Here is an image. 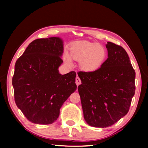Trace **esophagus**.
Instances as JSON below:
<instances>
[{"label":"esophagus","mask_w":148,"mask_h":148,"mask_svg":"<svg viewBox=\"0 0 148 148\" xmlns=\"http://www.w3.org/2000/svg\"><path fill=\"white\" fill-rule=\"evenodd\" d=\"M76 84L77 87H78L79 85L81 84V80H80L79 77H76Z\"/></svg>","instance_id":"34e87169"}]
</instances>
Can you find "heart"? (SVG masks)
<instances>
[{
	"label": "heart",
	"instance_id": "1",
	"mask_svg": "<svg viewBox=\"0 0 148 148\" xmlns=\"http://www.w3.org/2000/svg\"><path fill=\"white\" fill-rule=\"evenodd\" d=\"M107 57V51L99 44L92 42H77L70 47L69 54H65L64 60L71 65V59L79 61V68L86 72L97 71L102 66Z\"/></svg>",
	"mask_w": 148,
	"mask_h": 148
}]
</instances>
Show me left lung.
I'll return each mask as SVG.
<instances>
[{"instance_id":"8db88e82","label":"left lung","mask_w":148,"mask_h":148,"mask_svg":"<svg viewBox=\"0 0 148 148\" xmlns=\"http://www.w3.org/2000/svg\"><path fill=\"white\" fill-rule=\"evenodd\" d=\"M108 59L92 72H79L77 87L85 121L90 126L107 127L128 113L135 92V71L126 51L108 42Z\"/></svg>"}]
</instances>
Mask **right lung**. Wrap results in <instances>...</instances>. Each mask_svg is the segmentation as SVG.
Returning a JSON list of instances; mask_svg holds the SVG:
<instances>
[{"label": "right lung", "mask_w": 148, "mask_h": 148, "mask_svg": "<svg viewBox=\"0 0 148 148\" xmlns=\"http://www.w3.org/2000/svg\"><path fill=\"white\" fill-rule=\"evenodd\" d=\"M63 41L59 37L36 39L17 60L12 85L17 108L33 123L48 125L58 118L60 108L76 90V74L61 75Z\"/></svg>", "instance_id": "add662e5"}]
</instances>
